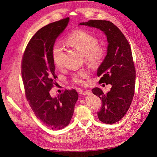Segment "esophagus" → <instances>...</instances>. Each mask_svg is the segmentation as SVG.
Returning <instances> with one entry per match:
<instances>
[{
  "mask_svg": "<svg viewBox=\"0 0 157 157\" xmlns=\"http://www.w3.org/2000/svg\"><path fill=\"white\" fill-rule=\"evenodd\" d=\"M82 95H90V94L91 93V90H86L82 92Z\"/></svg>",
  "mask_w": 157,
  "mask_h": 157,
  "instance_id": "1",
  "label": "esophagus"
}]
</instances>
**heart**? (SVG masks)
<instances>
[{
  "label": "heart",
  "mask_w": 157,
  "mask_h": 157,
  "mask_svg": "<svg viewBox=\"0 0 157 157\" xmlns=\"http://www.w3.org/2000/svg\"><path fill=\"white\" fill-rule=\"evenodd\" d=\"M66 43L80 52L84 55L86 62L95 65L101 60L105 54L104 49L98 44L95 36L82 30H77L72 33L66 39ZM63 49L60 44H56L52 48V55L53 61L57 67L62 66V59ZM88 76V72L81 70L74 73L73 81L77 84H82L84 79Z\"/></svg>",
  "instance_id": "obj_1"
}]
</instances>
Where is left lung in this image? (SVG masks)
<instances>
[{
    "instance_id": "8db88e82",
    "label": "left lung",
    "mask_w": 157,
    "mask_h": 157,
    "mask_svg": "<svg viewBox=\"0 0 157 157\" xmlns=\"http://www.w3.org/2000/svg\"><path fill=\"white\" fill-rule=\"evenodd\" d=\"M80 25L99 29L107 37V55L98 68L97 76L101 77L99 82L111 84L112 87L106 94L98 87L92 92L102 100L98 119L113 124L126 114L134 96L136 71L131 49L122 31L111 22L90 20Z\"/></svg>"
}]
</instances>
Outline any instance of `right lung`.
<instances>
[{
    "instance_id": "obj_1",
    "label": "right lung",
    "mask_w": 157,
    "mask_h": 157,
    "mask_svg": "<svg viewBox=\"0 0 157 157\" xmlns=\"http://www.w3.org/2000/svg\"><path fill=\"white\" fill-rule=\"evenodd\" d=\"M70 18L50 23L32 36L25 49L21 73L25 94L36 118L46 127L61 129L70 124L78 95L66 90L53 98L49 91L57 85L52 50L59 35L67 26Z\"/></svg>"
}]
</instances>
